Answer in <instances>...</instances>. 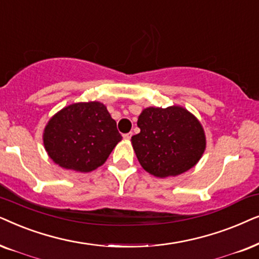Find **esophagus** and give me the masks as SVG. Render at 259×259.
Segmentation results:
<instances>
[{
  "mask_svg": "<svg viewBox=\"0 0 259 259\" xmlns=\"http://www.w3.org/2000/svg\"><path fill=\"white\" fill-rule=\"evenodd\" d=\"M132 136H133V133H127V134H124V135H123V139L124 140H130V139H132Z\"/></svg>",
  "mask_w": 259,
  "mask_h": 259,
  "instance_id": "obj_1",
  "label": "esophagus"
}]
</instances>
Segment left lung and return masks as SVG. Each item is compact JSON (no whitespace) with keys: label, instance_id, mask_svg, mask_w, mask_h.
<instances>
[{"label":"left lung","instance_id":"left-lung-1","mask_svg":"<svg viewBox=\"0 0 259 259\" xmlns=\"http://www.w3.org/2000/svg\"><path fill=\"white\" fill-rule=\"evenodd\" d=\"M140 134L132 137L139 162L156 178L180 175L198 163L206 137L195 116L181 106L147 108L139 116Z\"/></svg>","mask_w":259,"mask_h":259}]
</instances>
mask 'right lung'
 <instances>
[{"label": "right lung", "instance_id": "right-lung-1", "mask_svg": "<svg viewBox=\"0 0 259 259\" xmlns=\"http://www.w3.org/2000/svg\"><path fill=\"white\" fill-rule=\"evenodd\" d=\"M122 140L116 120L99 102L74 103L50 119L44 132L48 156L65 169L95 170Z\"/></svg>", "mask_w": 259, "mask_h": 259}]
</instances>
